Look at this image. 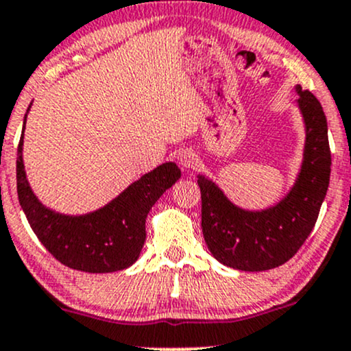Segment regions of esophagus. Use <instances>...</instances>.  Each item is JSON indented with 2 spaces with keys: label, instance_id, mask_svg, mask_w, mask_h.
Wrapping results in <instances>:
<instances>
[{
  "label": "esophagus",
  "instance_id": "obj_1",
  "mask_svg": "<svg viewBox=\"0 0 351 351\" xmlns=\"http://www.w3.org/2000/svg\"><path fill=\"white\" fill-rule=\"evenodd\" d=\"M177 159H179V164L182 169H194L199 162V157L195 156L194 150H191V149L180 150L179 156H177Z\"/></svg>",
  "mask_w": 351,
  "mask_h": 351
}]
</instances>
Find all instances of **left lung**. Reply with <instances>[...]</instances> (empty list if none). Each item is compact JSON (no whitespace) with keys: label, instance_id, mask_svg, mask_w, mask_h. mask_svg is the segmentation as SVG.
I'll use <instances>...</instances> for the list:
<instances>
[{"label":"left lung","instance_id":"1","mask_svg":"<svg viewBox=\"0 0 351 351\" xmlns=\"http://www.w3.org/2000/svg\"><path fill=\"white\" fill-rule=\"evenodd\" d=\"M296 105L304 123L300 172L288 194L266 209L236 206L214 180L199 174L202 234L210 254L239 271H266L285 265L315 228L330 184L328 123L318 99L296 86Z\"/></svg>","mask_w":351,"mask_h":351}]
</instances>
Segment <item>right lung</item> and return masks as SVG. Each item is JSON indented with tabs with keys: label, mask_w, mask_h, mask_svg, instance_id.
<instances>
[{
	"label": "right lung",
	"mask_w": 351,
	"mask_h": 351,
	"mask_svg": "<svg viewBox=\"0 0 351 351\" xmlns=\"http://www.w3.org/2000/svg\"><path fill=\"white\" fill-rule=\"evenodd\" d=\"M26 115L18 145L16 187L21 209L41 244L62 265L85 273H114L134 265L145 243L147 214L160 195L179 180L180 169L174 162L160 164L92 213L78 216L56 213L41 204L26 179Z\"/></svg>",
	"instance_id": "1"
}]
</instances>
